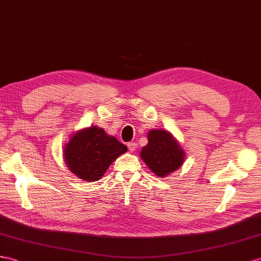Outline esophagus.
Returning a JSON list of instances; mask_svg holds the SVG:
<instances>
[{
  "instance_id": "1",
  "label": "esophagus",
  "mask_w": 261,
  "mask_h": 261,
  "mask_svg": "<svg viewBox=\"0 0 261 261\" xmlns=\"http://www.w3.org/2000/svg\"><path fill=\"white\" fill-rule=\"evenodd\" d=\"M128 149L131 152L136 151L138 149V143L137 142H130V143H128Z\"/></svg>"
}]
</instances>
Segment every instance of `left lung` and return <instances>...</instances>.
<instances>
[{
    "label": "left lung",
    "mask_w": 261,
    "mask_h": 261,
    "mask_svg": "<svg viewBox=\"0 0 261 261\" xmlns=\"http://www.w3.org/2000/svg\"><path fill=\"white\" fill-rule=\"evenodd\" d=\"M146 138L148 144L143 146L140 156L155 175L165 177L181 168L186 156L185 151L171 132L153 129Z\"/></svg>",
    "instance_id": "obj_1"
}]
</instances>
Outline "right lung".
Wrapping results in <instances>:
<instances>
[{
  "instance_id": "add662e5",
  "label": "right lung",
  "mask_w": 261,
  "mask_h": 261,
  "mask_svg": "<svg viewBox=\"0 0 261 261\" xmlns=\"http://www.w3.org/2000/svg\"><path fill=\"white\" fill-rule=\"evenodd\" d=\"M63 151L65 163L71 173L84 181L95 182L128 148L115 137L107 135L102 128L93 125L71 135Z\"/></svg>"
}]
</instances>
